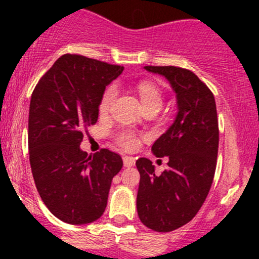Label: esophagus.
Segmentation results:
<instances>
[{"label":"esophagus","instance_id":"1","mask_svg":"<svg viewBox=\"0 0 259 259\" xmlns=\"http://www.w3.org/2000/svg\"><path fill=\"white\" fill-rule=\"evenodd\" d=\"M122 160H124V165L127 166V168L135 165V160H134V158H132V156H124V158H122Z\"/></svg>","mask_w":259,"mask_h":259}]
</instances>
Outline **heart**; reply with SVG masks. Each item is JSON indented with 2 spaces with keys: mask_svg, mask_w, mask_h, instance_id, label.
<instances>
[{
  "mask_svg": "<svg viewBox=\"0 0 259 259\" xmlns=\"http://www.w3.org/2000/svg\"><path fill=\"white\" fill-rule=\"evenodd\" d=\"M138 93H139L140 100H142L144 108L153 105L161 106L163 95H161V91L159 90L158 86L154 85V83L148 82V81H142L138 85ZM115 98H116V88L114 85H111L106 89L103 98H101L100 106H99L101 114H106L110 110ZM116 140L119 143V145L126 149V150H135L140 145V142L137 138V135L134 133L129 132V130H124V132L119 133L116 135Z\"/></svg>",
  "mask_w": 259,
  "mask_h": 259,
  "instance_id": "heart-1",
  "label": "heart"
}]
</instances>
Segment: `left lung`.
Masks as SVG:
<instances>
[{
  "label": "left lung",
  "mask_w": 259,
  "mask_h": 259,
  "mask_svg": "<svg viewBox=\"0 0 259 259\" xmlns=\"http://www.w3.org/2000/svg\"><path fill=\"white\" fill-rule=\"evenodd\" d=\"M169 81L177 94L178 114L154 143L168 169L155 174L146 158L137 160L140 173L138 215L155 232H171L192 221L209 193L218 155L219 129L213 93L194 72L177 66H144Z\"/></svg>",
  "instance_id": "8db88e82"
}]
</instances>
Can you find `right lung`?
<instances>
[{
  "label": "right lung",
  "instance_id": "obj_1",
  "mask_svg": "<svg viewBox=\"0 0 259 259\" xmlns=\"http://www.w3.org/2000/svg\"><path fill=\"white\" fill-rule=\"evenodd\" d=\"M124 67L66 54L31 95L28 154L41 199L60 221L88 224L103 215L122 159L109 149H80L86 127L98 121L105 88Z\"/></svg>",
  "mask_w": 259,
  "mask_h": 259
}]
</instances>
